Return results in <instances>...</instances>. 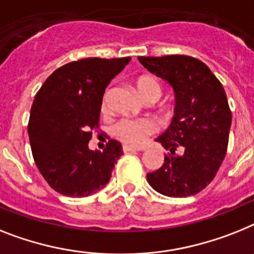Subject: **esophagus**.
Listing matches in <instances>:
<instances>
[{"instance_id":"1","label":"esophagus","mask_w":254,"mask_h":254,"mask_svg":"<svg viewBox=\"0 0 254 254\" xmlns=\"http://www.w3.org/2000/svg\"><path fill=\"white\" fill-rule=\"evenodd\" d=\"M122 149H123V152H125V153L139 152V150H141V149H139V148H136V146H131V145H123Z\"/></svg>"}]
</instances>
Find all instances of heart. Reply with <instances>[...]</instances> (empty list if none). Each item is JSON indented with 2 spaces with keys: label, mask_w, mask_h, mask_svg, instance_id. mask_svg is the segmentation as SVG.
Returning a JSON list of instances; mask_svg holds the SVG:
<instances>
[{
  "label": "heart",
  "mask_w": 254,
  "mask_h": 254,
  "mask_svg": "<svg viewBox=\"0 0 254 254\" xmlns=\"http://www.w3.org/2000/svg\"><path fill=\"white\" fill-rule=\"evenodd\" d=\"M136 88L139 91L142 100L146 98H160L161 85L160 83L152 76H142L136 81ZM102 112L108 109V93L104 94L101 104ZM156 131V125L149 119H129L123 118L115 123L113 127V133L115 137L122 140L129 145H140L145 141L146 136Z\"/></svg>",
  "instance_id": "b5f03b06"
}]
</instances>
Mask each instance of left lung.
Masks as SVG:
<instances>
[{
	"label": "left lung",
	"mask_w": 254,
	"mask_h": 254,
	"mask_svg": "<svg viewBox=\"0 0 254 254\" xmlns=\"http://www.w3.org/2000/svg\"><path fill=\"white\" fill-rule=\"evenodd\" d=\"M139 61L175 93L171 125L156 139L170 153L160 169L146 175L148 183L169 197L198 193L214 179L227 152L232 117L225 89L210 68L193 57H139Z\"/></svg>",
	"instance_id": "1"
}]
</instances>
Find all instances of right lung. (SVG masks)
<instances>
[{
  "label": "right lung",
  "mask_w": 254,
  "mask_h": 254,
  "mask_svg": "<svg viewBox=\"0 0 254 254\" xmlns=\"http://www.w3.org/2000/svg\"><path fill=\"white\" fill-rule=\"evenodd\" d=\"M131 58H85L64 64L35 96L28 122L33 160L58 193L85 197L109 183L123 154L117 140L102 152L91 150L92 129L98 127L102 97Z\"/></svg>",
  "instance_id": "1"
}]
</instances>
